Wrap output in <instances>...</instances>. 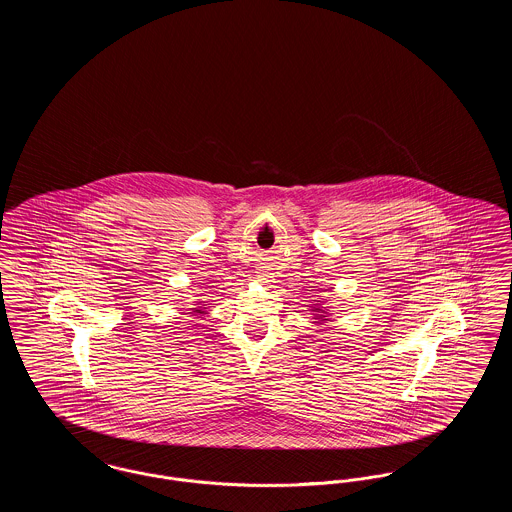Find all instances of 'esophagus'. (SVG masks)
Segmentation results:
<instances>
[{
    "label": "esophagus",
    "mask_w": 512,
    "mask_h": 512,
    "mask_svg": "<svg viewBox=\"0 0 512 512\" xmlns=\"http://www.w3.org/2000/svg\"><path fill=\"white\" fill-rule=\"evenodd\" d=\"M263 280H267V278H263Z\"/></svg>",
    "instance_id": "1"
}]
</instances>
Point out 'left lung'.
Wrapping results in <instances>:
<instances>
[{
  "label": "left lung",
  "mask_w": 512,
  "mask_h": 512,
  "mask_svg": "<svg viewBox=\"0 0 512 512\" xmlns=\"http://www.w3.org/2000/svg\"><path fill=\"white\" fill-rule=\"evenodd\" d=\"M313 311H315V313H320V315H318V320H320V322H324V320H328V318H326V313H324V311H322V309H320V307H318V309H313Z\"/></svg>",
  "instance_id": "1"
}]
</instances>
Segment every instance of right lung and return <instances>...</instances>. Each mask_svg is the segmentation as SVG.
I'll return each instance as SVG.
<instances>
[{
	"label": "right lung",
	"instance_id": "add662e5",
	"mask_svg": "<svg viewBox=\"0 0 512 512\" xmlns=\"http://www.w3.org/2000/svg\"><path fill=\"white\" fill-rule=\"evenodd\" d=\"M194 313H199V315H201V313H203V307H195Z\"/></svg>",
	"mask_w": 512,
	"mask_h": 512
}]
</instances>
